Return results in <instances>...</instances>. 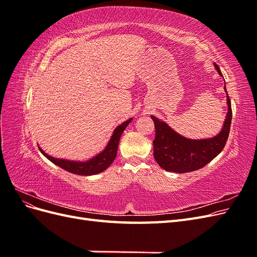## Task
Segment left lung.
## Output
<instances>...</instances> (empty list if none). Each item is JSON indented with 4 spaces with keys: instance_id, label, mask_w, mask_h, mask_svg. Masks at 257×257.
Masks as SVG:
<instances>
[{
    "instance_id": "obj_1",
    "label": "left lung",
    "mask_w": 257,
    "mask_h": 257,
    "mask_svg": "<svg viewBox=\"0 0 257 257\" xmlns=\"http://www.w3.org/2000/svg\"><path fill=\"white\" fill-rule=\"evenodd\" d=\"M214 67L222 77L219 66ZM225 92L226 87H224ZM227 113L220 133L205 139H190L170 127L164 121L151 115L155 126L153 141V157L158 164L167 172L185 174L206 166L216 155H219L227 142L231 123V105L228 94Z\"/></svg>"
}]
</instances>
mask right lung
Here are the masks:
<instances>
[{"label":"right lung","mask_w":257,"mask_h":257,"mask_svg":"<svg viewBox=\"0 0 257 257\" xmlns=\"http://www.w3.org/2000/svg\"><path fill=\"white\" fill-rule=\"evenodd\" d=\"M132 120H133V118L128 119L127 121L123 122L122 124H120V125L116 126L111 135L110 141L108 142L105 149L88 161L80 162V161H71V160L53 158V157H50L49 154L46 153L41 147L38 148H40L41 152L50 162H52L53 164H56L57 166L63 168L68 173L79 175V176L96 175L104 172V170H106L112 164V162L116 157V152H118V145L120 142V137L123 133V131L125 130V127L128 125Z\"/></svg>","instance_id":"add662e5"}]
</instances>
